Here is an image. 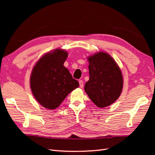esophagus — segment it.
Here are the masks:
<instances>
[{"label": "esophagus", "mask_w": 155, "mask_h": 155, "mask_svg": "<svg viewBox=\"0 0 155 155\" xmlns=\"http://www.w3.org/2000/svg\"><path fill=\"white\" fill-rule=\"evenodd\" d=\"M79 85H80V87H81V88H83V87H84V83H83V80H80V81H79Z\"/></svg>", "instance_id": "obj_1"}]
</instances>
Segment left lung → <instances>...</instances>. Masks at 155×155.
Listing matches in <instances>:
<instances>
[{"instance_id": "8db88e82", "label": "left lung", "mask_w": 155, "mask_h": 155, "mask_svg": "<svg viewBox=\"0 0 155 155\" xmlns=\"http://www.w3.org/2000/svg\"><path fill=\"white\" fill-rule=\"evenodd\" d=\"M89 80L84 91L100 108L109 106L117 100L123 89V75L114 59L105 52L88 57Z\"/></svg>"}]
</instances>
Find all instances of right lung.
<instances>
[{"mask_svg":"<svg viewBox=\"0 0 155 155\" xmlns=\"http://www.w3.org/2000/svg\"><path fill=\"white\" fill-rule=\"evenodd\" d=\"M68 53L61 49L45 54L32 69L31 88L36 99L42 107L54 109L67 95L79 86L64 62Z\"/></svg>","mask_w":155,"mask_h":155,"instance_id":"right-lung-1","label":"right lung"}]
</instances>
